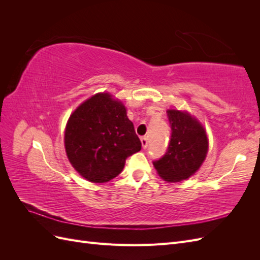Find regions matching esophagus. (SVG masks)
I'll use <instances>...</instances> for the list:
<instances>
[{"label":"esophagus","instance_id":"1","mask_svg":"<svg viewBox=\"0 0 260 260\" xmlns=\"http://www.w3.org/2000/svg\"><path fill=\"white\" fill-rule=\"evenodd\" d=\"M141 143H142L143 148H146V147H147V145H148L147 138H146V137H142V138H141Z\"/></svg>","mask_w":260,"mask_h":260}]
</instances>
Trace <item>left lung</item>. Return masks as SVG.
<instances>
[{
	"mask_svg": "<svg viewBox=\"0 0 260 260\" xmlns=\"http://www.w3.org/2000/svg\"><path fill=\"white\" fill-rule=\"evenodd\" d=\"M167 116L171 128L169 144L153 165L162 179L178 182L199 170L207 154L208 140L204 128L188 114L169 109Z\"/></svg>",
	"mask_w": 260,
	"mask_h": 260,
	"instance_id": "8db88e82",
	"label": "left lung"
}]
</instances>
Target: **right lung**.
<instances>
[{"mask_svg":"<svg viewBox=\"0 0 260 260\" xmlns=\"http://www.w3.org/2000/svg\"><path fill=\"white\" fill-rule=\"evenodd\" d=\"M69 161L91 182L103 183L122 171L142 144L121 102L99 93L70 116L65 131Z\"/></svg>","mask_w":260,"mask_h":260,"instance_id":"right-lung-1","label":"right lung"}]
</instances>
